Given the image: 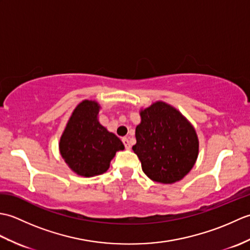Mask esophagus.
I'll return each mask as SVG.
<instances>
[{
	"instance_id": "obj_1",
	"label": "esophagus",
	"mask_w": 250,
	"mask_h": 250,
	"mask_svg": "<svg viewBox=\"0 0 250 250\" xmlns=\"http://www.w3.org/2000/svg\"><path fill=\"white\" fill-rule=\"evenodd\" d=\"M122 142H124L125 147L126 148V149H130V148H131V143H130L129 137H124V139H122Z\"/></svg>"
}]
</instances>
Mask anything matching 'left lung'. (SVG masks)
I'll use <instances>...</instances> for the list:
<instances>
[{
	"instance_id": "obj_1",
	"label": "left lung",
	"mask_w": 250,
	"mask_h": 250,
	"mask_svg": "<svg viewBox=\"0 0 250 250\" xmlns=\"http://www.w3.org/2000/svg\"><path fill=\"white\" fill-rule=\"evenodd\" d=\"M132 147L142 168L153 182L174 184L182 180L199 156V139L190 121L174 106L157 101L140 110Z\"/></svg>"
}]
</instances>
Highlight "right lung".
<instances>
[{
  "label": "right lung",
  "mask_w": 250,
  "mask_h": 250,
  "mask_svg": "<svg viewBox=\"0 0 250 250\" xmlns=\"http://www.w3.org/2000/svg\"><path fill=\"white\" fill-rule=\"evenodd\" d=\"M100 108L97 101H82L60 137L61 157L74 173L83 177L105 173L116 152L125 149L119 137L100 124Z\"/></svg>",
  "instance_id": "obj_1"
}]
</instances>
